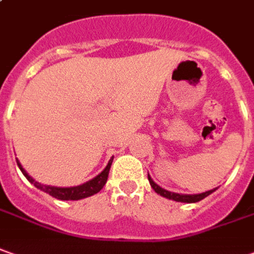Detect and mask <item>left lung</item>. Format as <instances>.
<instances>
[{
    "label": "left lung",
    "instance_id": "left-lung-1",
    "mask_svg": "<svg viewBox=\"0 0 254 254\" xmlns=\"http://www.w3.org/2000/svg\"><path fill=\"white\" fill-rule=\"evenodd\" d=\"M149 178V182L151 188L154 189V192L158 193L160 196H163L165 199H170V200H175V201H181V203H196V201H200V200H203L204 197H207L208 194H211V193L217 189H211V190H207V192H203V193H197V194H184V193H174V192H170V190H165L163 189L161 186H158L151 179V177H147Z\"/></svg>",
    "mask_w": 254,
    "mask_h": 254
}]
</instances>
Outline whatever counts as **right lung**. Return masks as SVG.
<instances>
[{
  "label": "right lung",
  "mask_w": 254,
  "mask_h": 254,
  "mask_svg": "<svg viewBox=\"0 0 254 254\" xmlns=\"http://www.w3.org/2000/svg\"><path fill=\"white\" fill-rule=\"evenodd\" d=\"M114 157H111V160L108 161L107 164V167H105L104 170L101 171L100 174H98L97 177H94L90 181H87V182H84L82 185L79 186H70V188H60V186H50V185H43L40 182H37V181H34L27 172L25 171V168L20 165L18 160H16V163H18L19 170L22 171V174L25 175L26 179L34 185L37 189H40L43 192L48 193L50 196H53L55 199L58 200H80L84 199V197H89V196H93V194H96L98 193L103 188H104L105 182H107V179H108V172H110V168H111V164H113Z\"/></svg>",
  "instance_id": "right-lung-1"
}]
</instances>
